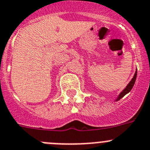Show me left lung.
I'll list each match as a JSON object with an SVG mask.
<instances>
[{
    "mask_svg": "<svg viewBox=\"0 0 150 150\" xmlns=\"http://www.w3.org/2000/svg\"><path fill=\"white\" fill-rule=\"evenodd\" d=\"M136 77H137V70L135 71V75H134V77H133V78H132V79L131 80V81H130L129 83V84L127 85V87H126L125 89H124V90H123L122 92H121V94H120L119 96L117 97V100H119L121 98H123L124 96H125L126 94H127L128 92H130V90H131V89H132V87H133L134 84H135V80H136Z\"/></svg>",
    "mask_w": 150,
    "mask_h": 150,
    "instance_id": "1",
    "label": "left lung"
}]
</instances>
